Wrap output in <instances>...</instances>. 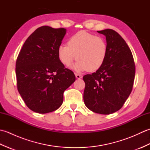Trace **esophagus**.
Returning <instances> with one entry per match:
<instances>
[{"mask_svg":"<svg viewBox=\"0 0 150 150\" xmlns=\"http://www.w3.org/2000/svg\"><path fill=\"white\" fill-rule=\"evenodd\" d=\"M75 77L77 79H81L82 77V76L81 75H79V74H77V73H75Z\"/></svg>","mask_w":150,"mask_h":150,"instance_id":"esophagus-1","label":"esophagus"}]
</instances>
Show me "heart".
Listing matches in <instances>:
<instances>
[{"mask_svg":"<svg viewBox=\"0 0 150 150\" xmlns=\"http://www.w3.org/2000/svg\"><path fill=\"white\" fill-rule=\"evenodd\" d=\"M108 46L103 37L81 31L69 38L68 45L61 44L57 49L60 61L66 66L74 60L78 61L72 66L77 71H95L101 68L106 59Z\"/></svg>","mask_w":150,"mask_h":150,"instance_id":"heart-1","label":"heart"}]
</instances>
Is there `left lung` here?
<instances>
[{"label": "left lung", "instance_id": "obj_1", "mask_svg": "<svg viewBox=\"0 0 150 150\" xmlns=\"http://www.w3.org/2000/svg\"><path fill=\"white\" fill-rule=\"evenodd\" d=\"M97 32L106 37L108 53L100 68L83 77L84 102L93 112L109 115L119 110L131 93L135 66L131 50L119 33L111 29Z\"/></svg>", "mask_w": 150, "mask_h": 150}]
</instances>
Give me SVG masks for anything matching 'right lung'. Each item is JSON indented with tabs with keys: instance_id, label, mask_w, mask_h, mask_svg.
Wrapping results in <instances>:
<instances>
[{
	"instance_id": "1",
	"label": "right lung",
	"mask_w": 150,
	"mask_h": 150,
	"mask_svg": "<svg viewBox=\"0 0 150 150\" xmlns=\"http://www.w3.org/2000/svg\"><path fill=\"white\" fill-rule=\"evenodd\" d=\"M64 28L42 26L25 41L16 62L17 89L34 112L55 111L63 103V93L75 76L59 59L57 49L66 35Z\"/></svg>"
}]
</instances>
